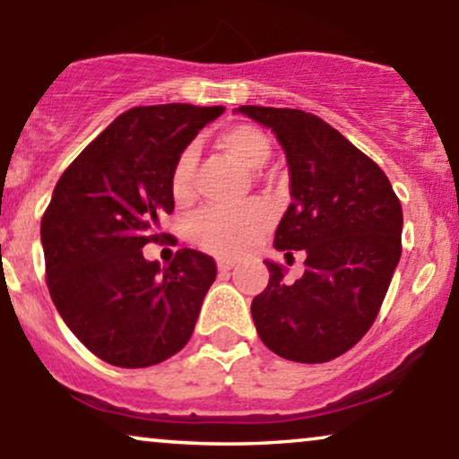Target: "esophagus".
Returning a JSON list of instances; mask_svg holds the SVG:
<instances>
[{
	"label": "esophagus",
	"mask_w": 459,
	"mask_h": 459,
	"mask_svg": "<svg viewBox=\"0 0 459 459\" xmlns=\"http://www.w3.org/2000/svg\"><path fill=\"white\" fill-rule=\"evenodd\" d=\"M233 267H235V261L229 259V256H220V259H218V270L220 272H229V270H233Z\"/></svg>",
	"instance_id": "esophagus-1"
}]
</instances>
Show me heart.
<instances>
[{"label": "heart", "mask_w": 459, "mask_h": 459, "mask_svg": "<svg viewBox=\"0 0 459 459\" xmlns=\"http://www.w3.org/2000/svg\"><path fill=\"white\" fill-rule=\"evenodd\" d=\"M220 146L233 160L244 163L250 170H259L272 155L270 138L252 125H233L220 134ZM194 170H196V151L186 146L178 152L170 172V192L177 203H189L194 196ZM272 212L263 203H247L237 209L209 207L200 212L192 222V239L204 250L218 255H241L270 229Z\"/></svg>", "instance_id": "obj_1"}]
</instances>
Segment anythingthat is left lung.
<instances>
[{
    "mask_svg": "<svg viewBox=\"0 0 459 459\" xmlns=\"http://www.w3.org/2000/svg\"><path fill=\"white\" fill-rule=\"evenodd\" d=\"M239 112L270 127L287 155L291 204L273 247L307 252L296 282L265 261L270 282L250 307L256 332L287 360H334L380 313L402 256V203L382 168L319 116L261 105Z\"/></svg>",
    "mask_w": 459,
    "mask_h": 459,
    "instance_id": "obj_1",
    "label": "left lung"
}]
</instances>
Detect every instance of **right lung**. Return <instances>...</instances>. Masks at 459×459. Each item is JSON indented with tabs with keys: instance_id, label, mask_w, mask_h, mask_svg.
<instances>
[{
	"instance_id": "right-lung-1",
	"label": "right lung",
	"mask_w": 459,
	"mask_h": 459,
	"mask_svg": "<svg viewBox=\"0 0 459 459\" xmlns=\"http://www.w3.org/2000/svg\"><path fill=\"white\" fill-rule=\"evenodd\" d=\"M222 105L131 108L66 168L40 222L47 287L57 313L94 356L123 368L168 360L192 336L215 261L181 247L166 267L142 247L175 209L178 152Z\"/></svg>"
}]
</instances>
